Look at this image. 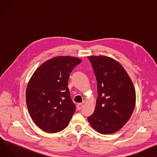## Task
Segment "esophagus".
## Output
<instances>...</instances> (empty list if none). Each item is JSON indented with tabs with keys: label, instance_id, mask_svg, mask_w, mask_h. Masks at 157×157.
Here are the masks:
<instances>
[{
	"label": "esophagus",
	"instance_id": "obj_1",
	"mask_svg": "<svg viewBox=\"0 0 157 157\" xmlns=\"http://www.w3.org/2000/svg\"><path fill=\"white\" fill-rule=\"evenodd\" d=\"M82 106H83V104L82 103H78V104H77V109L78 110H80L81 109V108L82 107Z\"/></svg>",
	"mask_w": 157,
	"mask_h": 157
}]
</instances>
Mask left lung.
Segmentation results:
<instances>
[{
	"mask_svg": "<svg viewBox=\"0 0 157 157\" xmlns=\"http://www.w3.org/2000/svg\"><path fill=\"white\" fill-rule=\"evenodd\" d=\"M97 82L95 109L88 117L91 127L103 134L120 130L130 119L136 103L133 83L124 68L112 58L90 56Z\"/></svg>",
	"mask_w": 157,
	"mask_h": 157,
	"instance_id": "8db88e82",
	"label": "left lung"
}]
</instances>
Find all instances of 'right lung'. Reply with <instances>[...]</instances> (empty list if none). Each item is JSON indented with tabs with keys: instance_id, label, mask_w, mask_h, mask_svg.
<instances>
[{
	"instance_id": "obj_1",
	"label": "right lung",
	"mask_w": 157,
	"mask_h": 157,
	"mask_svg": "<svg viewBox=\"0 0 157 157\" xmlns=\"http://www.w3.org/2000/svg\"><path fill=\"white\" fill-rule=\"evenodd\" d=\"M82 60L59 56L41 64L33 73L26 88L27 107L41 129L56 133L64 129L76 110L68 88L71 72Z\"/></svg>"
}]
</instances>
